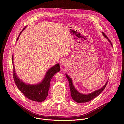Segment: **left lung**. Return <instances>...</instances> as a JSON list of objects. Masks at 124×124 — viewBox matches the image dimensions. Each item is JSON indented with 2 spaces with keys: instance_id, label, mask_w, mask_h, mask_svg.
<instances>
[{
  "instance_id": "8db88e82",
  "label": "left lung",
  "mask_w": 124,
  "mask_h": 124,
  "mask_svg": "<svg viewBox=\"0 0 124 124\" xmlns=\"http://www.w3.org/2000/svg\"><path fill=\"white\" fill-rule=\"evenodd\" d=\"M26 28L25 26L20 33L16 41L18 40L22 32ZM12 64L13 68V78L19 89L28 99L35 101L42 102L48 96L51 79L56 73L60 71V66L56 64L51 67L46 72L43 79L39 83L35 84H26L17 77L14 64V54L12 55Z\"/></svg>"
}]
</instances>
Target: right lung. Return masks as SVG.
I'll return each mask as SVG.
<instances>
[{
  "label": "right lung",
  "instance_id": "obj_1",
  "mask_svg": "<svg viewBox=\"0 0 124 124\" xmlns=\"http://www.w3.org/2000/svg\"><path fill=\"white\" fill-rule=\"evenodd\" d=\"M104 36L105 38H107L108 40L110 42L111 45H112V43L110 42V40L104 35ZM67 78L68 79L69 83V86H70V92H71V96L72 97V98L77 102L78 103H80V102H86L88 101H90L93 100L94 98L96 97L97 96H98L104 89V88L106 86V84L104 85V86L102 87V88H101V89L95 91L93 92V93L90 94H88V95H84V94H81L80 93H79L78 91H77L73 86V82H72V78H70L68 75L66 76ZM107 84V83H106Z\"/></svg>",
  "mask_w": 124,
  "mask_h": 124
}]
</instances>
